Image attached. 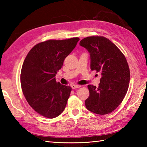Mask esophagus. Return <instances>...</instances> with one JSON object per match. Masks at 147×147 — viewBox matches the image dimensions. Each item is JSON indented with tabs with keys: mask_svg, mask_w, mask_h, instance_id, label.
I'll list each match as a JSON object with an SVG mask.
<instances>
[{
	"mask_svg": "<svg viewBox=\"0 0 147 147\" xmlns=\"http://www.w3.org/2000/svg\"><path fill=\"white\" fill-rule=\"evenodd\" d=\"M80 87H81V85H71V88L73 89L80 88Z\"/></svg>",
	"mask_w": 147,
	"mask_h": 147,
	"instance_id": "esophagus-1",
	"label": "esophagus"
}]
</instances>
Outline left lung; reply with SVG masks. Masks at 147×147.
<instances>
[{
  "label": "left lung",
  "mask_w": 147,
  "mask_h": 147,
  "mask_svg": "<svg viewBox=\"0 0 147 147\" xmlns=\"http://www.w3.org/2000/svg\"><path fill=\"white\" fill-rule=\"evenodd\" d=\"M88 52L90 68L102 74L98 87L88 85L89 97L86 109L93 113L104 115L116 109L128 89L130 72L123 53L111 40L103 36H88L80 42Z\"/></svg>",
  "instance_id": "left-lung-1"
}]
</instances>
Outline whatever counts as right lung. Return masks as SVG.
<instances>
[{"instance_id": "add662e5", "label": "right lung", "mask_w": 147, "mask_h": 147, "mask_svg": "<svg viewBox=\"0 0 147 147\" xmlns=\"http://www.w3.org/2000/svg\"><path fill=\"white\" fill-rule=\"evenodd\" d=\"M80 38L51 40L30 50L21 71V85L29 105L45 117H57L64 111L71 87L55 80L65 58L73 51Z\"/></svg>"}]
</instances>
